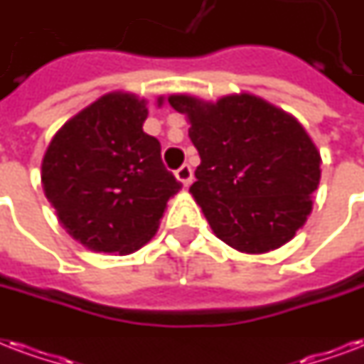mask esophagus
I'll list each match as a JSON object with an SVG mask.
<instances>
[{
    "instance_id": "esophagus-1",
    "label": "esophagus",
    "mask_w": 364,
    "mask_h": 364,
    "mask_svg": "<svg viewBox=\"0 0 364 364\" xmlns=\"http://www.w3.org/2000/svg\"><path fill=\"white\" fill-rule=\"evenodd\" d=\"M176 177L185 185V187H188V185L193 183V170H191V166H188V164H183L181 168L176 171Z\"/></svg>"
}]
</instances>
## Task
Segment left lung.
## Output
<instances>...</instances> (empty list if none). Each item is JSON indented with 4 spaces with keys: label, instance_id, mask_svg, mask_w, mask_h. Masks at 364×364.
<instances>
[{
    "label": "left lung",
    "instance_id": "8db88e82",
    "mask_svg": "<svg viewBox=\"0 0 364 364\" xmlns=\"http://www.w3.org/2000/svg\"><path fill=\"white\" fill-rule=\"evenodd\" d=\"M168 101L191 122L200 166L188 191L215 237L246 254L292 240L321 181V154L304 126L250 93L218 102L191 95Z\"/></svg>",
    "mask_w": 364,
    "mask_h": 364
}]
</instances>
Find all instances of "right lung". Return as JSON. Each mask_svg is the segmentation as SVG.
Wrapping results in <instances>:
<instances>
[{
    "instance_id": "add662e5",
    "label": "right lung",
    "mask_w": 364,
    "mask_h": 364,
    "mask_svg": "<svg viewBox=\"0 0 364 364\" xmlns=\"http://www.w3.org/2000/svg\"><path fill=\"white\" fill-rule=\"evenodd\" d=\"M164 99H158V107ZM145 99L107 93L55 133L41 185L60 225L85 248L132 254L154 237L181 188L166 170L156 137L143 132Z\"/></svg>"
}]
</instances>
